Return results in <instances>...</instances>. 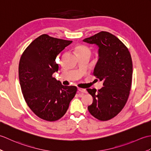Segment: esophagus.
Returning <instances> with one entry per match:
<instances>
[{
  "mask_svg": "<svg viewBox=\"0 0 151 151\" xmlns=\"http://www.w3.org/2000/svg\"><path fill=\"white\" fill-rule=\"evenodd\" d=\"M78 92L83 93H87V91H86V89H82V88H78Z\"/></svg>",
  "mask_w": 151,
  "mask_h": 151,
  "instance_id": "1",
  "label": "esophagus"
}]
</instances>
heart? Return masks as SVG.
Segmentation results:
<instances>
[{"label":"heart","instance_id":"heart-1","mask_svg":"<svg viewBox=\"0 0 151 151\" xmlns=\"http://www.w3.org/2000/svg\"><path fill=\"white\" fill-rule=\"evenodd\" d=\"M76 51L78 56L85 55V54H89V55H90L91 54L90 50H89L88 47H86L85 45H79L78 47H76Z\"/></svg>","mask_w":151,"mask_h":151}]
</instances>
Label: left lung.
I'll use <instances>...</instances> for the list:
<instances>
[{
    "instance_id": "obj_1",
    "label": "left lung",
    "mask_w": 151,
    "mask_h": 151,
    "mask_svg": "<svg viewBox=\"0 0 151 151\" xmlns=\"http://www.w3.org/2000/svg\"><path fill=\"white\" fill-rule=\"evenodd\" d=\"M83 41L99 48L93 75L104 86L98 91L95 88L87 89L93 98L88 109L97 119L107 121L119 113L129 98L132 78V58L127 47L107 32H101Z\"/></svg>"
}]
</instances>
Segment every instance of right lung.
<instances>
[{"label": "right lung", "mask_w": 151, "mask_h": 151, "mask_svg": "<svg viewBox=\"0 0 151 151\" xmlns=\"http://www.w3.org/2000/svg\"><path fill=\"white\" fill-rule=\"evenodd\" d=\"M72 42L43 34L21 57L19 78L22 95L31 110L42 119L54 121L62 117L76 94V86H63L52 77L58 70L56 57Z\"/></svg>", "instance_id": "1"}]
</instances>
